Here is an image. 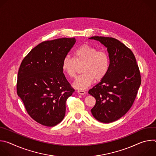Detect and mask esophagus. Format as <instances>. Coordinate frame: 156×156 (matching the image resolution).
Wrapping results in <instances>:
<instances>
[{
	"label": "esophagus",
	"instance_id": "obj_1",
	"mask_svg": "<svg viewBox=\"0 0 156 156\" xmlns=\"http://www.w3.org/2000/svg\"><path fill=\"white\" fill-rule=\"evenodd\" d=\"M78 94H81V95H84V94H85L86 93L84 91H83V90H78Z\"/></svg>",
	"mask_w": 156,
	"mask_h": 156
}]
</instances>
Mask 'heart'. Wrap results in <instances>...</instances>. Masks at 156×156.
Segmentation results:
<instances>
[{"label":"heart","mask_w":156,"mask_h":156,"mask_svg":"<svg viewBox=\"0 0 156 156\" xmlns=\"http://www.w3.org/2000/svg\"><path fill=\"white\" fill-rule=\"evenodd\" d=\"M74 57H65L62 61L63 72L70 78L76 73V63L83 62L81 72L75 80L73 86L75 88L83 90L90 86L94 79L102 80L107 75L110 66V58L107 52L98 50L96 48L87 44L78 47L73 52Z\"/></svg>","instance_id":"b5f03b06"}]
</instances>
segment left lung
<instances>
[{
    "label": "left lung",
    "mask_w": 156,
    "mask_h": 156,
    "mask_svg": "<svg viewBox=\"0 0 156 156\" xmlns=\"http://www.w3.org/2000/svg\"><path fill=\"white\" fill-rule=\"evenodd\" d=\"M107 48L110 66L106 76L88 93L96 99L91 110L93 117L102 123H111L129 110L137 95L141 80L132 51L119 40L109 37H90Z\"/></svg>",
    "instance_id": "obj_1"
}]
</instances>
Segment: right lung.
I'll return each instance as SVG.
<instances>
[{
  "label": "right lung",
  "instance_id": "1",
  "mask_svg": "<svg viewBox=\"0 0 156 156\" xmlns=\"http://www.w3.org/2000/svg\"><path fill=\"white\" fill-rule=\"evenodd\" d=\"M75 37L44 41L22 60L16 91L29 115L37 123L54 126L65 115L66 101L75 91L62 69Z\"/></svg>",
  "mask_w": 156,
  "mask_h": 156
}]
</instances>
